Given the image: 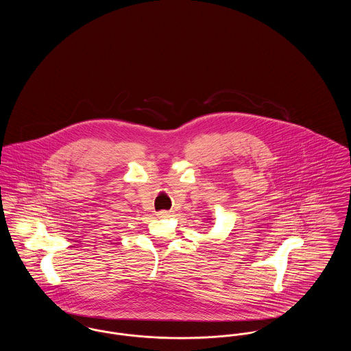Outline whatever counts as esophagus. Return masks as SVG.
I'll list each match as a JSON object with an SVG mask.
<instances>
[{
	"instance_id": "esophagus-1",
	"label": "esophagus",
	"mask_w": 351,
	"mask_h": 351,
	"mask_svg": "<svg viewBox=\"0 0 351 351\" xmlns=\"http://www.w3.org/2000/svg\"><path fill=\"white\" fill-rule=\"evenodd\" d=\"M169 215H171V212H167V210H160V212L158 213L159 217H168Z\"/></svg>"
}]
</instances>
